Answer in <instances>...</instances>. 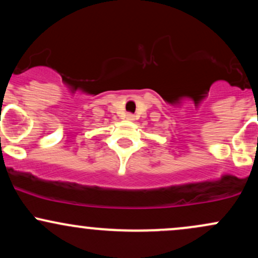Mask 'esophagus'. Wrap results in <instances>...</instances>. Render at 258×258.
Wrapping results in <instances>:
<instances>
[{
  "label": "esophagus",
  "mask_w": 258,
  "mask_h": 258,
  "mask_svg": "<svg viewBox=\"0 0 258 258\" xmlns=\"http://www.w3.org/2000/svg\"><path fill=\"white\" fill-rule=\"evenodd\" d=\"M126 119L130 120V121H133V120H135V115H133V114H127L126 115Z\"/></svg>",
  "instance_id": "obj_1"
}]
</instances>
